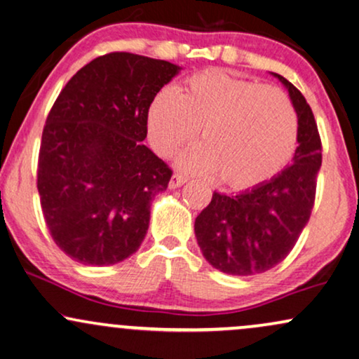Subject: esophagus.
Returning a JSON list of instances; mask_svg holds the SVG:
<instances>
[{
	"label": "esophagus",
	"instance_id": "1",
	"mask_svg": "<svg viewBox=\"0 0 359 359\" xmlns=\"http://www.w3.org/2000/svg\"><path fill=\"white\" fill-rule=\"evenodd\" d=\"M185 182H187V177L182 174H174L170 177L169 189H177V187H180V185H184Z\"/></svg>",
	"mask_w": 359,
	"mask_h": 359
}]
</instances>
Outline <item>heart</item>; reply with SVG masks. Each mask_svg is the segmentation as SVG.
<instances>
[{"mask_svg":"<svg viewBox=\"0 0 359 359\" xmlns=\"http://www.w3.org/2000/svg\"><path fill=\"white\" fill-rule=\"evenodd\" d=\"M201 127V146L180 157L184 169L217 174L226 187L260 185L283 170L298 146L300 121L278 88L207 71L175 93L164 89L149 106L147 133L157 154L170 157Z\"/></svg>","mask_w":359,"mask_h":359,"instance_id":"1","label":"heart"}]
</instances>
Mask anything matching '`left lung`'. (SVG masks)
I'll return each mask as SVG.
<instances>
[{
  "label": "left lung",
  "mask_w": 359,
  "mask_h": 359,
  "mask_svg": "<svg viewBox=\"0 0 359 359\" xmlns=\"http://www.w3.org/2000/svg\"><path fill=\"white\" fill-rule=\"evenodd\" d=\"M271 74L288 89L300 121L293 164L273 179L237 195L213 192L194 225L205 260L229 275L263 273L283 262L315 205L321 167V139L315 116L300 90L283 76Z\"/></svg>",
  "instance_id": "8db88e82"
}]
</instances>
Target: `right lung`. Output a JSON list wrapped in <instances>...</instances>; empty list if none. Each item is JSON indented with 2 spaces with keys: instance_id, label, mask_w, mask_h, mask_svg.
<instances>
[{
  "instance_id": "1",
  "label": "right lung",
  "mask_w": 359,
  "mask_h": 359,
  "mask_svg": "<svg viewBox=\"0 0 359 359\" xmlns=\"http://www.w3.org/2000/svg\"><path fill=\"white\" fill-rule=\"evenodd\" d=\"M180 67L109 53L59 93L41 137L38 192L49 233L72 260L107 266L139 250L172 170L142 144L147 112Z\"/></svg>"
}]
</instances>
